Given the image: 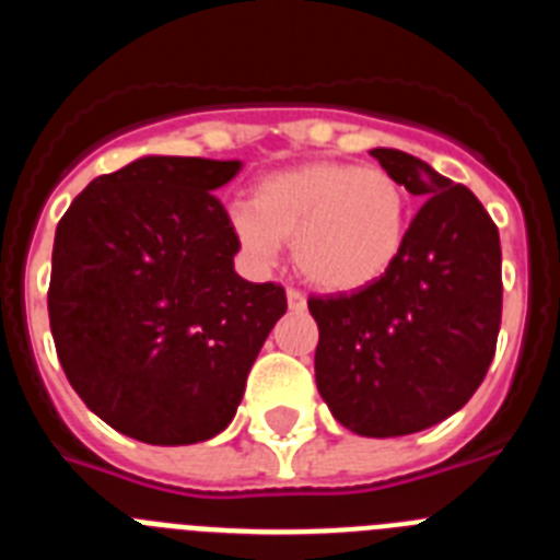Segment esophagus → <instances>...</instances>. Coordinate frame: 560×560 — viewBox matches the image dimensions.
I'll return each instance as SVG.
<instances>
[{"label":"esophagus","instance_id":"34e87169","mask_svg":"<svg viewBox=\"0 0 560 560\" xmlns=\"http://www.w3.org/2000/svg\"><path fill=\"white\" fill-rule=\"evenodd\" d=\"M285 296H289V308H294V311L305 308V294L300 289H289L285 291Z\"/></svg>","mask_w":560,"mask_h":560}]
</instances>
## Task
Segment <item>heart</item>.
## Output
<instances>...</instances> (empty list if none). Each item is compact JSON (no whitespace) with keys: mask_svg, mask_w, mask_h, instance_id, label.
I'll return each instance as SVG.
<instances>
[{"mask_svg":"<svg viewBox=\"0 0 560 560\" xmlns=\"http://www.w3.org/2000/svg\"><path fill=\"white\" fill-rule=\"evenodd\" d=\"M246 255L275 260L294 244V264L325 291H355L387 275L409 237L412 205L384 167L308 162L257 182L252 205L230 212Z\"/></svg>","mask_w":560,"mask_h":560,"instance_id":"heart-1","label":"heart"}]
</instances>
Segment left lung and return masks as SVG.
Segmentation results:
<instances>
[{
	"label": "left lung",
	"instance_id": "1",
	"mask_svg": "<svg viewBox=\"0 0 560 560\" xmlns=\"http://www.w3.org/2000/svg\"><path fill=\"white\" fill-rule=\"evenodd\" d=\"M370 153L423 207L381 280L353 294L311 296L314 370L341 427L400 438L446 420L482 384L502 323V249L468 187L395 148Z\"/></svg>",
	"mask_w": 560,
	"mask_h": 560
}]
</instances>
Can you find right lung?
<instances>
[{"mask_svg": "<svg viewBox=\"0 0 560 560\" xmlns=\"http://www.w3.org/2000/svg\"><path fill=\"white\" fill-rule=\"evenodd\" d=\"M237 160L142 156L97 176L58 221L49 330L69 384L117 432L190 446L224 432L285 314V291L235 271L212 190Z\"/></svg>", "mask_w": 560, "mask_h": 560, "instance_id": "1", "label": "right lung"}]
</instances>
